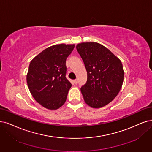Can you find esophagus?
<instances>
[{
  "instance_id": "esophagus-1",
  "label": "esophagus",
  "mask_w": 152,
  "mask_h": 152,
  "mask_svg": "<svg viewBox=\"0 0 152 152\" xmlns=\"http://www.w3.org/2000/svg\"><path fill=\"white\" fill-rule=\"evenodd\" d=\"M73 83H74L75 84H77V80H73Z\"/></svg>"
}]
</instances>
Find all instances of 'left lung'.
Here are the masks:
<instances>
[{"label": "left lung", "mask_w": 152, "mask_h": 152, "mask_svg": "<svg viewBox=\"0 0 152 152\" xmlns=\"http://www.w3.org/2000/svg\"><path fill=\"white\" fill-rule=\"evenodd\" d=\"M87 71V81L81 88L85 103L94 108L112 102L121 88L124 71L121 61L103 45L94 42L77 44Z\"/></svg>", "instance_id": "obj_1"}]
</instances>
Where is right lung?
I'll use <instances>...</instances> for the list:
<instances>
[{
    "label": "right lung",
    "instance_id": "obj_1",
    "mask_svg": "<svg viewBox=\"0 0 152 152\" xmlns=\"http://www.w3.org/2000/svg\"><path fill=\"white\" fill-rule=\"evenodd\" d=\"M75 44H56L30 63L27 83L33 98L43 107L57 110L66 102L71 83L66 79V61Z\"/></svg>",
    "mask_w": 152,
    "mask_h": 152
}]
</instances>
